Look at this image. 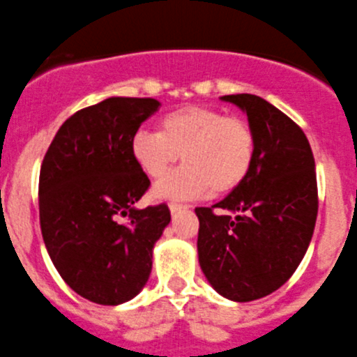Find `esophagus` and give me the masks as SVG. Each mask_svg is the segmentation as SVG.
Masks as SVG:
<instances>
[{"label":"esophagus","mask_w":357,"mask_h":357,"mask_svg":"<svg viewBox=\"0 0 357 357\" xmlns=\"http://www.w3.org/2000/svg\"><path fill=\"white\" fill-rule=\"evenodd\" d=\"M188 206H185V204H178V202H171L169 204V210H171V213H178V211L181 210H186Z\"/></svg>","instance_id":"34e87169"}]
</instances>
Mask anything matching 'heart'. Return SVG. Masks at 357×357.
<instances>
[{"label": "heart", "mask_w": 357, "mask_h": 357, "mask_svg": "<svg viewBox=\"0 0 357 357\" xmlns=\"http://www.w3.org/2000/svg\"><path fill=\"white\" fill-rule=\"evenodd\" d=\"M181 155L185 165L153 190L160 201L190 199L213 190L229 194L249 176L256 158V135L245 119L211 107L178 108L160 119V133L140 130L131 156L140 171L160 179Z\"/></svg>", "instance_id": "obj_1"}]
</instances>
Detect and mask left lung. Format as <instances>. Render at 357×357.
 I'll return each mask as SVG.
<instances>
[{"label":"left lung","mask_w":357,"mask_h":357,"mask_svg":"<svg viewBox=\"0 0 357 357\" xmlns=\"http://www.w3.org/2000/svg\"><path fill=\"white\" fill-rule=\"evenodd\" d=\"M220 99L247 114L256 158L238 188L195 208L199 265L217 294L249 303L281 288L303 261L319 211L317 172L306 135L288 115L259 96Z\"/></svg>","instance_id":"1"}]
</instances>
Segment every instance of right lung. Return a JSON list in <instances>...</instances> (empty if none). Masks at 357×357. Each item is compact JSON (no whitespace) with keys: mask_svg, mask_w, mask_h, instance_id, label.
I'll use <instances>...</instances> for the list:
<instances>
[{"mask_svg":"<svg viewBox=\"0 0 357 357\" xmlns=\"http://www.w3.org/2000/svg\"><path fill=\"white\" fill-rule=\"evenodd\" d=\"M153 98H108L60 126L38 178V213L47 255L83 298L119 306L142 291L153 247L171 222L167 204H135L149 178L131 139L158 110Z\"/></svg>","mask_w":357,"mask_h":357,"instance_id":"add662e5","label":"right lung"}]
</instances>
